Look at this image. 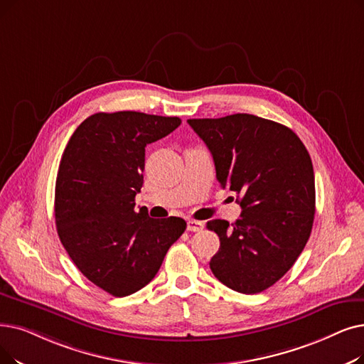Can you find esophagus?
I'll return each instance as SVG.
<instances>
[{
  "mask_svg": "<svg viewBox=\"0 0 364 364\" xmlns=\"http://www.w3.org/2000/svg\"><path fill=\"white\" fill-rule=\"evenodd\" d=\"M203 221H198V220H187V230L191 232H199L203 229Z\"/></svg>",
  "mask_w": 364,
  "mask_h": 364,
  "instance_id": "34e87169",
  "label": "esophagus"
}]
</instances>
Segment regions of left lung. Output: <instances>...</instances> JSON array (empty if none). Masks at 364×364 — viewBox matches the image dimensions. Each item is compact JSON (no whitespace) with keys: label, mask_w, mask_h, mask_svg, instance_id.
Listing matches in <instances>:
<instances>
[{"label":"left lung","mask_w":364,"mask_h":364,"mask_svg":"<svg viewBox=\"0 0 364 364\" xmlns=\"http://www.w3.org/2000/svg\"><path fill=\"white\" fill-rule=\"evenodd\" d=\"M213 154L215 176L238 196L241 218L207 223L220 238L210 267L226 287L256 294L286 275L315 214L311 156L287 126L252 114L188 119Z\"/></svg>","instance_id":"left-lung-1"}]
</instances>
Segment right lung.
Wrapping results in <instances>:
<instances>
[{"mask_svg": "<svg viewBox=\"0 0 364 364\" xmlns=\"http://www.w3.org/2000/svg\"><path fill=\"white\" fill-rule=\"evenodd\" d=\"M180 123L138 112L97 113L74 131L62 154L55 187L59 240L78 271L112 296L146 287L186 230L180 217L135 211L147 144Z\"/></svg>", "mask_w": 364, "mask_h": 364, "instance_id": "1", "label": "right lung"}]
</instances>
